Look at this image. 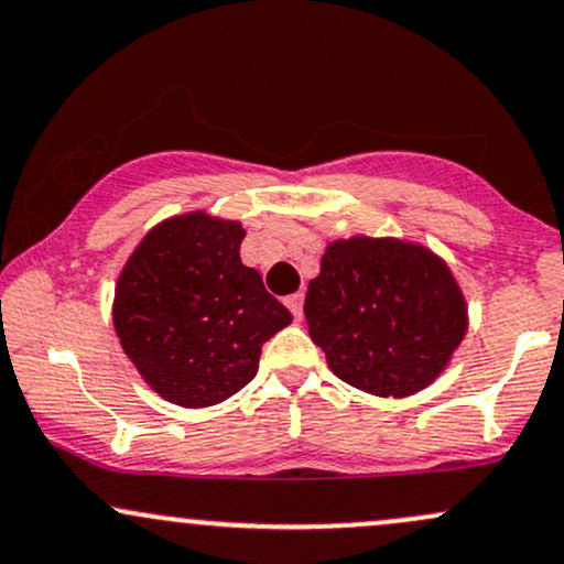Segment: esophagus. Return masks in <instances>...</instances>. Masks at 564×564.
<instances>
[{"mask_svg":"<svg viewBox=\"0 0 564 564\" xmlns=\"http://www.w3.org/2000/svg\"><path fill=\"white\" fill-rule=\"evenodd\" d=\"M302 302H304L302 291H300V294L286 296V307L291 310V315H294V318H300V315H302Z\"/></svg>","mask_w":564,"mask_h":564,"instance_id":"obj_1","label":"esophagus"}]
</instances>
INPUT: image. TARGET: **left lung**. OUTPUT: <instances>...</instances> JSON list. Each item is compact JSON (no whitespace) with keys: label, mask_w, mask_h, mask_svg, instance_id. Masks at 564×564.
Masks as SVG:
<instances>
[{"label":"left lung","mask_w":564,"mask_h":564,"mask_svg":"<svg viewBox=\"0 0 564 564\" xmlns=\"http://www.w3.org/2000/svg\"><path fill=\"white\" fill-rule=\"evenodd\" d=\"M310 339L347 384L381 398L424 390L467 334L448 264L394 238L328 243L304 296Z\"/></svg>","instance_id":"left-lung-1"}]
</instances>
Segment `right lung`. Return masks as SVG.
<instances>
[{
    "instance_id": "add662e5",
    "label": "right lung",
    "mask_w": 564,
    "mask_h": 564,
    "mask_svg": "<svg viewBox=\"0 0 564 564\" xmlns=\"http://www.w3.org/2000/svg\"><path fill=\"white\" fill-rule=\"evenodd\" d=\"M243 228L204 212L142 238L116 283L113 326L161 398L223 403L254 379L262 345L291 323L262 275L241 262Z\"/></svg>"
}]
</instances>
